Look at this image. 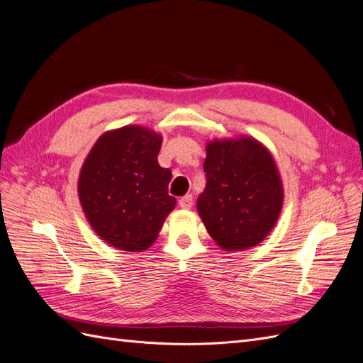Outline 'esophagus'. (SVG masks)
Instances as JSON below:
<instances>
[{
  "instance_id": "1",
  "label": "esophagus",
  "mask_w": 363,
  "mask_h": 363,
  "mask_svg": "<svg viewBox=\"0 0 363 363\" xmlns=\"http://www.w3.org/2000/svg\"><path fill=\"white\" fill-rule=\"evenodd\" d=\"M194 204V200H192V195H184L182 196V199L179 200V206L182 208H191Z\"/></svg>"
}]
</instances>
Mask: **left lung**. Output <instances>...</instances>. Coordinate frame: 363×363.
I'll list each match as a JSON object with an SVG mask.
<instances>
[{
	"mask_svg": "<svg viewBox=\"0 0 363 363\" xmlns=\"http://www.w3.org/2000/svg\"><path fill=\"white\" fill-rule=\"evenodd\" d=\"M206 152V189L196 208L208 235L227 251L260 244L283 206V186L271 152L248 136L215 139Z\"/></svg>",
	"mask_w": 363,
	"mask_h": 363,
	"instance_id": "obj_1",
	"label": "left lung"
}]
</instances>
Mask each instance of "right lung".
Here are the masks:
<instances>
[{"label":"right lung","instance_id":"add662e5","mask_svg":"<svg viewBox=\"0 0 363 363\" xmlns=\"http://www.w3.org/2000/svg\"><path fill=\"white\" fill-rule=\"evenodd\" d=\"M162 136L140 125L107 131L87 155L79 196L87 221L107 244L142 251L155 244L175 207L168 194L172 174L157 155Z\"/></svg>","mask_w":363,"mask_h":363}]
</instances>
